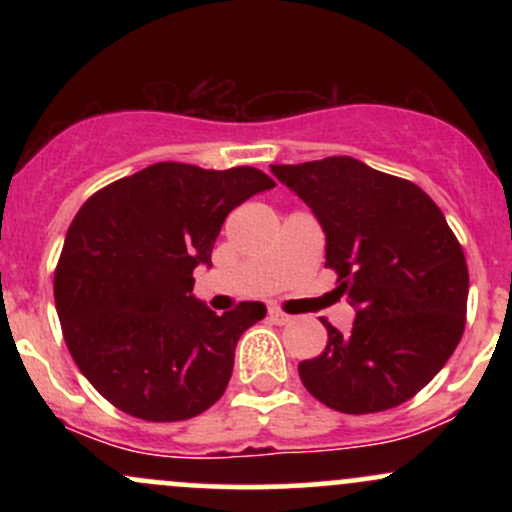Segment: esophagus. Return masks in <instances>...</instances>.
Masks as SVG:
<instances>
[{
    "label": "esophagus",
    "mask_w": 512,
    "mask_h": 512,
    "mask_svg": "<svg viewBox=\"0 0 512 512\" xmlns=\"http://www.w3.org/2000/svg\"><path fill=\"white\" fill-rule=\"evenodd\" d=\"M269 320H272L274 325H291L293 317L286 315V313H281L279 308H269Z\"/></svg>",
    "instance_id": "34e87169"
}]
</instances>
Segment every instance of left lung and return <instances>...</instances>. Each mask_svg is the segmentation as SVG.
<instances>
[{"instance_id": "obj_1", "label": "left lung", "mask_w": 512, "mask_h": 512, "mask_svg": "<svg viewBox=\"0 0 512 512\" xmlns=\"http://www.w3.org/2000/svg\"><path fill=\"white\" fill-rule=\"evenodd\" d=\"M325 231V267L354 305L349 334L327 325L320 356L298 363L305 390L344 414L407 402L460 344L469 274L443 211L414 182L351 156L272 166Z\"/></svg>"}]
</instances>
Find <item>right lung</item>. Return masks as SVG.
<instances>
[{"label": "right lung", "instance_id": "obj_1", "mask_svg": "<svg viewBox=\"0 0 512 512\" xmlns=\"http://www.w3.org/2000/svg\"><path fill=\"white\" fill-rule=\"evenodd\" d=\"M262 170L161 161L103 187L74 216L55 272L64 342L86 380L125 414L182 421L226 390L236 344L267 315H216L192 293L223 221L272 190Z\"/></svg>", "mask_w": 512, "mask_h": 512}]
</instances>
